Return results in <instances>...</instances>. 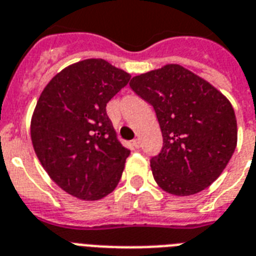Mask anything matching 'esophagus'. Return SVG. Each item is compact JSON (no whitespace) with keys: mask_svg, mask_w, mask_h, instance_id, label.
Instances as JSON below:
<instances>
[{"mask_svg":"<svg viewBox=\"0 0 256 256\" xmlns=\"http://www.w3.org/2000/svg\"><path fill=\"white\" fill-rule=\"evenodd\" d=\"M132 144H134V146L136 148V150L140 148V140H138V138H134V142H132Z\"/></svg>","mask_w":256,"mask_h":256,"instance_id":"obj_1","label":"esophagus"}]
</instances>
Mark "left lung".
Listing matches in <instances>:
<instances>
[{
  "instance_id": "left-lung-1",
  "label": "left lung",
  "mask_w": 256,
  "mask_h": 256,
  "mask_svg": "<svg viewBox=\"0 0 256 256\" xmlns=\"http://www.w3.org/2000/svg\"><path fill=\"white\" fill-rule=\"evenodd\" d=\"M130 86L154 106L163 134L162 152L150 159L158 186L176 196L210 187L236 148V118L228 98L178 64L134 76Z\"/></svg>"
}]
</instances>
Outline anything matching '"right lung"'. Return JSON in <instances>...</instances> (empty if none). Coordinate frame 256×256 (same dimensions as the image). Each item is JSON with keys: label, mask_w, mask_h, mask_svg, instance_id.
<instances>
[{"label": "right lung", "mask_w": 256, "mask_h": 256, "mask_svg": "<svg viewBox=\"0 0 256 256\" xmlns=\"http://www.w3.org/2000/svg\"><path fill=\"white\" fill-rule=\"evenodd\" d=\"M130 78L102 58L62 69L40 94L30 138L40 163L69 195L98 200L118 187L130 150L118 142L106 102Z\"/></svg>", "instance_id": "1"}]
</instances>
